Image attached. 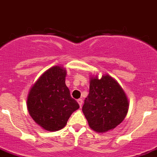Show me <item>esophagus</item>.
Wrapping results in <instances>:
<instances>
[{
  "label": "esophagus",
  "instance_id": "34e87169",
  "mask_svg": "<svg viewBox=\"0 0 157 157\" xmlns=\"http://www.w3.org/2000/svg\"><path fill=\"white\" fill-rule=\"evenodd\" d=\"M77 102H78V104L80 105V106H81L83 104V100L81 98H79L78 100H77Z\"/></svg>",
  "mask_w": 157,
  "mask_h": 157
}]
</instances>
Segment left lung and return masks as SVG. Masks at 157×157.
I'll list each match as a JSON object with an SVG mask.
<instances>
[{
  "label": "left lung",
  "instance_id": "8db88e82",
  "mask_svg": "<svg viewBox=\"0 0 157 157\" xmlns=\"http://www.w3.org/2000/svg\"><path fill=\"white\" fill-rule=\"evenodd\" d=\"M128 101L118 83L109 75L90 80L82 111L92 129L105 132L115 128L127 115Z\"/></svg>",
  "mask_w": 157,
  "mask_h": 157
}]
</instances>
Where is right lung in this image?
Wrapping results in <instances>:
<instances>
[{"label":"right lung","mask_w":157,"mask_h":157,"mask_svg":"<svg viewBox=\"0 0 157 157\" xmlns=\"http://www.w3.org/2000/svg\"><path fill=\"white\" fill-rule=\"evenodd\" d=\"M66 70L55 66L46 71L30 89L27 108L31 118L43 129L56 132L65 127L80 105L65 85Z\"/></svg>","instance_id":"1"}]
</instances>
